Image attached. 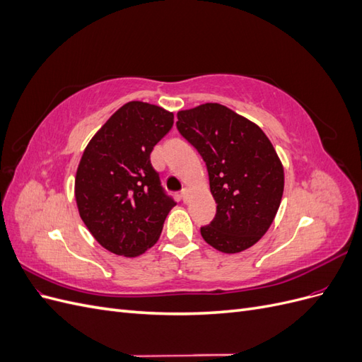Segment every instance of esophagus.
Returning a JSON list of instances; mask_svg holds the SVG:
<instances>
[{
    "label": "esophagus",
    "mask_w": 362,
    "mask_h": 362,
    "mask_svg": "<svg viewBox=\"0 0 362 362\" xmlns=\"http://www.w3.org/2000/svg\"><path fill=\"white\" fill-rule=\"evenodd\" d=\"M181 198H182V202H189V199H190V190L187 187L181 190Z\"/></svg>",
    "instance_id": "1"
}]
</instances>
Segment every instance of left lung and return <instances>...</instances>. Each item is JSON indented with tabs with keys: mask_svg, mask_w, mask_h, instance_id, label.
Listing matches in <instances>:
<instances>
[{
	"mask_svg": "<svg viewBox=\"0 0 362 362\" xmlns=\"http://www.w3.org/2000/svg\"><path fill=\"white\" fill-rule=\"evenodd\" d=\"M180 134L199 152L217 204L201 228L208 245L237 254L267 233L284 192V169L262 129L221 104L178 112Z\"/></svg>",
	"mask_w": 362,
	"mask_h": 362,
	"instance_id": "obj_1",
	"label": "left lung"
}]
</instances>
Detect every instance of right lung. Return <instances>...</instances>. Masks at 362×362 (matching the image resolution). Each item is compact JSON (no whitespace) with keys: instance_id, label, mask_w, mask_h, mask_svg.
I'll return each mask as SVG.
<instances>
[{"instance_id":"add662e5","label":"right lung","mask_w":362,"mask_h":362,"mask_svg":"<svg viewBox=\"0 0 362 362\" xmlns=\"http://www.w3.org/2000/svg\"><path fill=\"white\" fill-rule=\"evenodd\" d=\"M173 125V113L131 101L98 131L75 177V199L95 240L116 255L137 257L154 246L177 205L161 187L151 152Z\"/></svg>"}]
</instances>
